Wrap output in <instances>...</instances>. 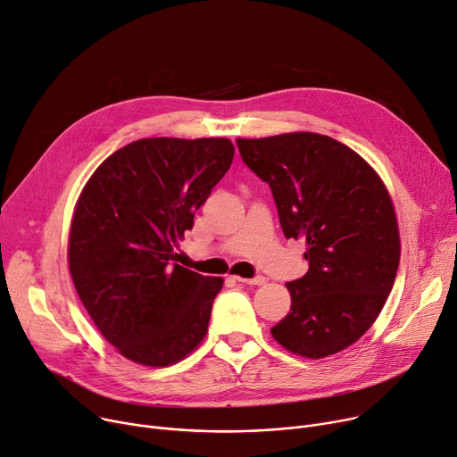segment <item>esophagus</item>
Instances as JSON below:
<instances>
[{
    "label": "esophagus",
    "mask_w": 457,
    "mask_h": 457,
    "mask_svg": "<svg viewBox=\"0 0 457 457\" xmlns=\"http://www.w3.org/2000/svg\"><path fill=\"white\" fill-rule=\"evenodd\" d=\"M234 279H237V282L241 284H249V286H263L267 279L265 276H254V278H241V276H234Z\"/></svg>",
    "instance_id": "34e87169"
}]
</instances>
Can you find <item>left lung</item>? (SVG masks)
<instances>
[{
	"instance_id": "8db88e82",
	"label": "left lung",
	"mask_w": 457,
	"mask_h": 457,
	"mask_svg": "<svg viewBox=\"0 0 457 457\" xmlns=\"http://www.w3.org/2000/svg\"><path fill=\"white\" fill-rule=\"evenodd\" d=\"M236 143L270 187L286 237L307 245L309 270L287 284L291 312L270 333L305 359L338 353L371 328L395 282L401 239L390 194L359 154L328 135Z\"/></svg>"
}]
</instances>
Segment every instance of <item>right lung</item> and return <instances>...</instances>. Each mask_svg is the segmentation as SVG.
<instances>
[{
	"mask_svg": "<svg viewBox=\"0 0 457 457\" xmlns=\"http://www.w3.org/2000/svg\"><path fill=\"white\" fill-rule=\"evenodd\" d=\"M234 159L228 138H140L86 183L69 232V272L91 320L126 359L183 361L208 331L223 278L175 263L173 245Z\"/></svg>",
	"mask_w": 457,
	"mask_h": 457,
	"instance_id": "right-lung-1",
	"label": "right lung"
}]
</instances>
